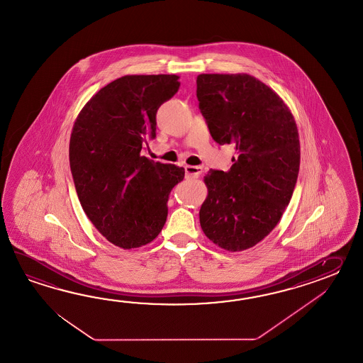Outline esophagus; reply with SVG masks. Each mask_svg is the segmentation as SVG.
<instances>
[{"instance_id": "34e87169", "label": "esophagus", "mask_w": 363, "mask_h": 363, "mask_svg": "<svg viewBox=\"0 0 363 363\" xmlns=\"http://www.w3.org/2000/svg\"><path fill=\"white\" fill-rule=\"evenodd\" d=\"M185 178H199L202 174V167L200 166H185Z\"/></svg>"}]
</instances>
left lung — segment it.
Here are the masks:
<instances>
[{
	"instance_id": "1",
	"label": "left lung",
	"mask_w": 363,
	"mask_h": 363,
	"mask_svg": "<svg viewBox=\"0 0 363 363\" xmlns=\"http://www.w3.org/2000/svg\"><path fill=\"white\" fill-rule=\"evenodd\" d=\"M197 99L211 138L232 144L230 170H210L201 228L218 247H255L278 224L300 170L294 116L267 85L247 74H201Z\"/></svg>"
}]
</instances>
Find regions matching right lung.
<instances>
[{
    "mask_svg": "<svg viewBox=\"0 0 363 363\" xmlns=\"http://www.w3.org/2000/svg\"><path fill=\"white\" fill-rule=\"evenodd\" d=\"M177 75H127L86 102L69 139L77 197L102 236L123 249L143 247L167 219L171 189L184 169L143 155L155 138V116L178 92Z\"/></svg>",
    "mask_w": 363,
    "mask_h": 363,
    "instance_id": "add662e5",
    "label": "right lung"
}]
</instances>
